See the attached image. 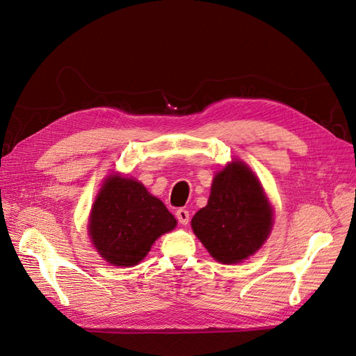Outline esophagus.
I'll return each instance as SVG.
<instances>
[{
  "instance_id": "34e87169",
  "label": "esophagus",
  "mask_w": 356,
  "mask_h": 356,
  "mask_svg": "<svg viewBox=\"0 0 356 356\" xmlns=\"http://www.w3.org/2000/svg\"><path fill=\"white\" fill-rule=\"evenodd\" d=\"M177 218L179 221V224L187 225L190 221V212L187 209H178L177 211Z\"/></svg>"
}]
</instances>
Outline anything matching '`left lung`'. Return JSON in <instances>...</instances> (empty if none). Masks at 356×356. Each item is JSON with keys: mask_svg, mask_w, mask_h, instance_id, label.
<instances>
[{"mask_svg": "<svg viewBox=\"0 0 356 356\" xmlns=\"http://www.w3.org/2000/svg\"><path fill=\"white\" fill-rule=\"evenodd\" d=\"M191 227L215 260L236 264L267 241L273 208L254 172L234 160L215 175L208 204L195 213Z\"/></svg>", "mask_w": 356, "mask_h": 356, "instance_id": "obj_1", "label": "left lung"}]
</instances>
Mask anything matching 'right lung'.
<instances>
[{
    "instance_id": "1",
    "label": "right lung",
    "mask_w": 356,
    "mask_h": 356,
    "mask_svg": "<svg viewBox=\"0 0 356 356\" xmlns=\"http://www.w3.org/2000/svg\"><path fill=\"white\" fill-rule=\"evenodd\" d=\"M175 225L177 220L163 202L149 195L141 182L114 174L104 181L96 196L88 229L105 261L132 267Z\"/></svg>"
}]
</instances>
